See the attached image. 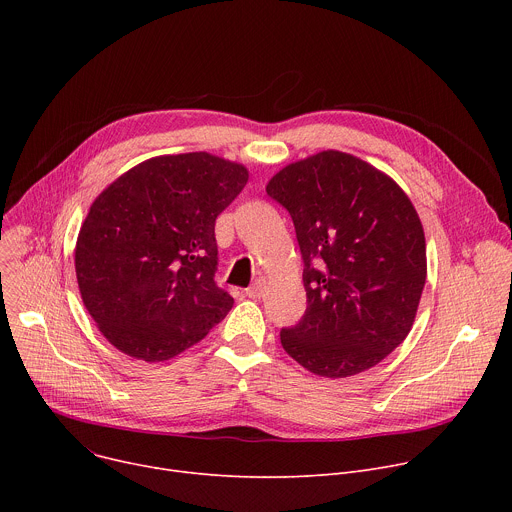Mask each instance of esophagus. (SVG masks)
<instances>
[{
  "label": "esophagus",
  "mask_w": 512,
  "mask_h": 512,
  "mask_svg": "<svg viewBox=\"0 0 512 512\" xmlns=\"http://www.w3.org/2000/svg\"><path fill=\"white\" fill-rule=\"evenodd\" d=\"M265 285H267L265 277L255 279V281L251 283V287H247V296H249V298H253V300L263 298V294H265Z\"/></svg>",
  "instance_id": "esophagus-1"
}]
</instances>
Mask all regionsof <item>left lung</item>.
<instances>
[{
  "label": "left lung",
  "instance_id": "1",
  "mask_svg": "<svg viewBox=\"0 0 512 512\" xmlns=\"http://www.w3.org/2000/svg\"><path fill=\"white\" fill-rule=\"evenodd\" d=\"M296 227L308 308L279 332L285 352L328 379L367 371L409 334L427 275L425 235L399 184L326 150L267 184Z\"/></svg>",
  "mask_w": 512,
  "mask_h": 512
}]
</instances>
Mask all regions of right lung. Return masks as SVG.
<instances>
[{"instance_id":"add662e5","label":"right lung","mask_w":512,"mask_h":512,"mask_svg":"<svg viewBox=\"0 0 512 512\" xmlns=\"http://www.w3.org/2000/svg\"><path fill=\"white\" fill-rule=\"evenodd\" d=\"M243 164L206 152L145 160L109 184L81 227V298L121 352L160 362L200 342L233 308L214 281V223L245 188Z\"/></svg>"}]
</instances>
